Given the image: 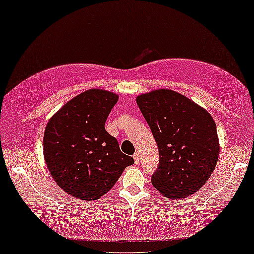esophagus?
I'll return each mask as SVG.
<instances>
[{
  "instance_id": "1",
  "label": "esophagus",
  "mask_w": 254,
  "mask_h": 254,
  "mask_svg": "<svg viewBox=\"0 0 254 254\" xmlns=\"http://www.w3.org/2000/svg\"><path fill=\"white\" fill-rule=\"evenodd\" d=\"M133 159H134V162L135 163H138L139 162V159H140V157H139L138 154H134V155H133Z\"/></svg>"
}]
</instances>
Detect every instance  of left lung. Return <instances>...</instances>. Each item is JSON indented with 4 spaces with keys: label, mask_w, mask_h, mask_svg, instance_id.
<instances>
[{
    "label": "left lung",
    "mask_w": 254,
    "mask_h": 254,
    "mask_svg": "<svg viewBox=\"0 0 254 254\" xmlns=\"http://www.w3.org/2000/svg\"><path fill=\"white\" fill-rule=\"evenodd\" d=\"M137 104L159 148L154 188L170 198L195 193L208 181L219 155L212 116L171 89L139 95Z\"/></svg>",
    "instance_id": "8db88e82"
}]
</instances>
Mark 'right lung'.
<instances>
[{"label":"right lung","mask_w":254,"mask_h":254,"mask_svg":"<svg viewBox=\"0 0 254 254\" xmlns=\"http://www.w3.org/2000/svg\"><path fill=\"white\" fill-rule=\"evenodd\" d=\"M116 94L89 89L67 102L47 124L43 154L52 177L66 193L95 200L108 192L133 157L105 130Z\"/></svg>","instance_id":"1"}]
</instances>
